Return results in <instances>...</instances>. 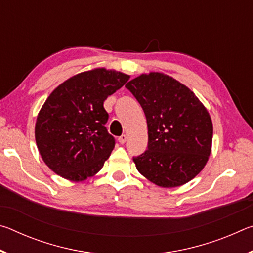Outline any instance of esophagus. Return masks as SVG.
<instances>
[{
    "label": "esophagus",
    "instance_id": "34e87169",
    "mask_svg": "<svg viewBox=\"0 0 253 253\" xmlns=\"http://www.w3.org/2000/svg\"><path fill=\"white\" fill-rule=\"evenodd\" d=\"M126 139H127V137H126V135H122L121 137H118V142L121 143V144H124L126 142Z\"/></svg>",
    "mask_w": 253,
    "mask_h": 253
}]
</instances>
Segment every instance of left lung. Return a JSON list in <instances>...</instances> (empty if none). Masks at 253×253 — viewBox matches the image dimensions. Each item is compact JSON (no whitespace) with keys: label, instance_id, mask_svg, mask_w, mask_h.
I'll return each mask as SVG.
<instances>
[{"label":"left lung","instance_id":"1","mask_svg":"<svg viewBox=\"0 0 253 253\" xmlns=\"http://www.w3.org/2000/svg\"><path fill=\"white\" fill-rule=\"evenodd\" d=\"M125 87L147 121V149L132 157L138 172L161 187L190 182L211 154L213 125L207 108L186 85L160 72L140 75Z\"/></svg>","mask_w":253,"mask_h":253}]
</instances>
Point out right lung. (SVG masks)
<instances>
[{
	"mask_svg": "<svg viewBox=\"0 0 253 253\" xmlns=\"http://www.w3.org/2000/svg\"><path fill=\"white\" fill-rule=\"evenodd\" d=\"M129 76L98 68L71 77L51 92L36 123L42 160L63 178L79 182L99 172L115 147L106 128L107 97Z\"/></svg>",
	"mask_w": 253,
	"mask_h": 253,
	"instance_id": "right-lung-1",
	"label": "right lung"
}]
</instances>
